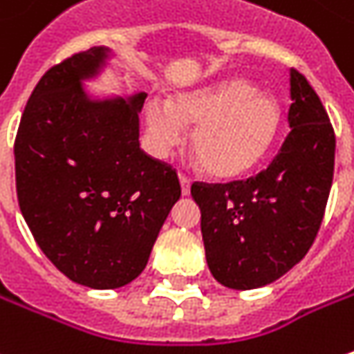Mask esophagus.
<instances>
[{
	"label": "esophagus",
	"instance_id": "esophagus-1",
	"mask_svg": "<svg viewBox=\"0 0 354 354\" xmlns=\"http://www.w3.org/2000/svg\"><path fill=\"white\" fill-rule=\"evenodd\" d=\"M180 186H182V194L184 196H188L190 194V178L186 176V174H180Z\"/></svg>",
	"mask_w": 354,
	"mask_h": 354
}]
</instances>
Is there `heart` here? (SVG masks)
<instances>
[{
  "mask_svg": "<svg viewBox=\"0 0 354 354\" xmlns=\"http://www.w3.org/2000/svg\"><path fill=\"white\" fill-rule=\"evenodd\" d=\"M154 148L166 154L194 127L192 150L207 174L234 178L261 160L279 129V106L273 97L245 81H222L168 102L150 100L145 109Z\"/></svg>",
  "mask_w": 354,
  "mask_h": 354,
  "instance_id": "b5f03b06",
  "label": "heart"
}]
</instances>
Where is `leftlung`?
Instances as JSON below:
<instances>
[{
  "mask_svg": "<svg viewBox=\"0 0 354 354\" xmlns=\"http://www.w3.org/2000/svg\"><path fill=\"white\" fill-rule=\"evenodd\" d=\"M291 131L268 168L232 182H194L212 275L232 289L279 279L309 252L335 172V131L313 86L291 69Z\"/></svg>",
  "mask_w": 354,
  "mask_h": 354,
  "instance_id": "left-lung-1",
  "label": "left lung"
}]
</instances>
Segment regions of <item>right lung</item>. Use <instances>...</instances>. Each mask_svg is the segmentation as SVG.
Returning a JSON list of instances; mask_svg holds the SVG:
<instances>
[{"label": "right lung", "mask_w": 354, "mask_h": 354, "mask_svg": "<svg viewBox=\"0 0 354 354\" xmlns=\"http://www.w3.org/2000/svg\"><path fill=\"white\" fill-rule=\"evenodd\" d=\"M93 47L47 71L15 136L17 200L41 252L71 281L93 289L131 283L147 268L182 188L176 168L138 142L131 102H91L81 79L99 67Z\"/></svg>", "instance_id": "obj_1"}]
</instances>
